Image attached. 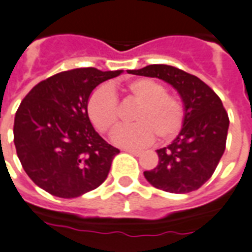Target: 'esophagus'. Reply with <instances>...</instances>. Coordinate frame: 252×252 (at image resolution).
I'll list each match as a JSON object with an SVG mask.
<instances>
[{
  "mask_svg": "<svg viewBox=\"0 0 252 252\" xmlns=\"http://www.w3.org/2000/svg\"><path fill=\"white\" fill-rule=\"evenodd\" d=\"M124 151H126V152H128V154L135 155V156H139V155L142 154V151H140V150H134V148H125Z\"/></svg>",
  "mask_w": 252,
  "mask_h": 252,
  "instance_id": "esophagus-1",
  "label": "esophagus"
}]
</instances>
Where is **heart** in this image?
Wrapping results in <instances>:
<instances>
[{
    "mask_svg": "<svg viewBox=\"0 0 252 252\" xmlns=\"http://www.w3.org/2000/svg\"><path fill=\"white\" fill-rule=\"evenodd\" d=\"M124 91L136 108L130 126L117 128L113 140L120 146L138 147L154 140L170 142L178 135L185 121V104L181 96L166 91L164 84L152 78L128 80ZM87 113L92 125L101 134H108L116 127L121 110L116 96L109 88L94 90L87 101Z\"/></svg>",
    "mask_w": 252,
    "mask_h": 252,
    "instance_id": "1",
    "label": "heart"
}]
</instances>
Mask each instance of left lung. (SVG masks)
<instances>
[{"instance_id":"left-lung-1","label":"left lung","mask_w":252,"mask_h":252,"mask_svg":"<svg viewBox=\"0 0 252 252\" xmlns=\"http://www.w3.org/2000/svg\"><path fill=\"white\" fill-rule=\"evenodd\" d=\"M134 75L158 78L176 88L185 104V121L172 144L158 150V164L146 180L173 194L198 190L212 177L224 154L229 117L221 98L198 76L168 65L128 70Z\"/></svg>"}]
</instances>
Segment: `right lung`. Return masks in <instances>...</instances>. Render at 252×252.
I'll use <instances>...</instances> for the list:
<instances>
[{"label":"right lung","mask_w":252,"mask_h":252,"mask_svg":"<svg viewBox=\"0 0 252 252\" xmlns=\"http://www.w3.org/2000/svg\"><path fill=\"white\" fill-rule=\"evenodd\" d=\"M122 72L94 67L67 70L26 94L14 120V144L24 172L58 198L97 189L120 150L94 131L87 101L98 84Z\"/></svg>","instance_id":"1"}]
</instances>
